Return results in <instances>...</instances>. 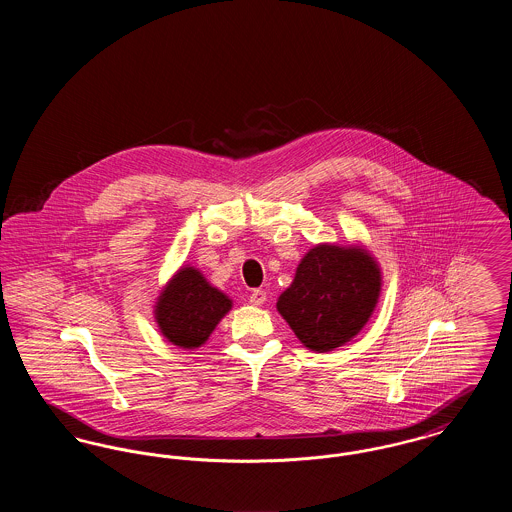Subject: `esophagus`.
Returning a JSON list of instances; mask_svg holds the SVG:
<instances>
[{
    "label": "esophagus",
    "instance_id": "34e87169",
    "mask_svg": "<svg viewBox=\"0 0 512 512\" xmlns=\"http://www.w3.org/2000/svg\"><path fill=\"white\" fill-rule=\"evenodd\" d=\"M265 301H267V292H265V290H253L251 295H249V303L255 305V307L263 305Z\"/></svg>",
    "mask_w": 512,
    "mask_h": 512
}]
</instances>
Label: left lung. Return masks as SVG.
Listing matches in <instances>:
<instances>
[{"mask_svg": "<svg viewBox=\"0 0 512 512\" xmlns=\"http://www.w3.org/2000/svg\"><path fill=\"white\" fill-rule=\"evenodd\" d=\"M380 292L382 270L366 247L318 244L299 261L276 309L307 349L328 353L365 328Z\"/></svg>", "mask_w": 512, "mask_h": 512, "instance_id": "left-lung-1", "label": "left lung"}]
</instances>
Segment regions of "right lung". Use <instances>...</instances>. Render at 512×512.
<instances>
[{
    "label": "right lung",
    "instance_id": "add662e5",
    "mask_svg": "<svg viewBox=\"0 0 512 512\" xmlns=\"http://www.w3.org/2000/svg\"><path fill=\"white\" fill-rule=\"evenodd\" d=\"M232 309V299L211 286L199 268L180 267L155 301L159 332L182 349H197Z\"/></svg>",
    "mask_w": 512,
    "mask_h": 512
}]
</instances>
